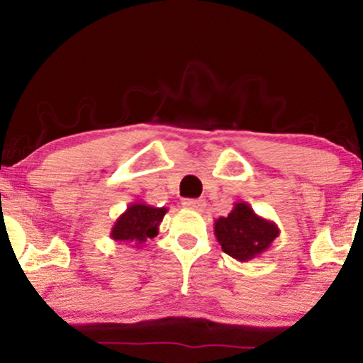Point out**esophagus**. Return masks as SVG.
Segmentation results:
<instances>
[{"instance_id": "esophagus-1", "label": "esophagus", "mask_w": 363, "mask_h": 363, "mask_svg": "<svg viewBox=\"0 0 363 363\" xmlns=\"http://www.w3.org/2000/svg\"><path fill=\"white\" fill-rule=\"evenodd\" d=\"M182 205H184V208H189V210H203V208L206 206V201L205 199H184L182 201Z\"/></svg>"}]
</instances>
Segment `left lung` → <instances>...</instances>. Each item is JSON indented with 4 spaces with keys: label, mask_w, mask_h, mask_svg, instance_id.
Masks as SVG:
<instances>
[{
    "label": "left lung",
    "mask_w": 363,
    "mask_h": 363,
    "mask_svg": "<svg viewBox=\"0 0 363 363\" xmlns=\"http://www.w3.org/2000/svg\"><path fill=\"white\" fill-rule=\"evenodd\" d=\"M278 235V225L262 218L244 201L234 203L230 213L215 220V237L222 251L240 262L268 251Z\"/></svg>",
    "instance_id": "1"
}]
</instances>
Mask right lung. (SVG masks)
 <instances>
[{
	"label": "right lung",
	"mask_w": 363,
	"mask_h": 363,
	"mask_svg": "<svg viewBox=\"0 0 363 363\" xmlns=\"http://www.w3.org/2000/svg\"><path fill=\"white\" fill-rule=\"evenodd\" d=\"M167 208H157L143 201L131 203L111 228V239L116 242L131 244L133 247H143L148 239L158 234L162 220Z\"/></svg>",
	"instance_id": "add662e5"
}]
</instances>
